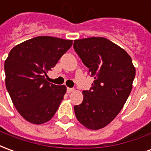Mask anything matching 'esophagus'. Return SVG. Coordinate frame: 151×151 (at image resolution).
I'll return each instance as SVG.
<instances>
[{
  "instance_id": "obj_1",
  "label": "esophagus",
  "mask_w": 151,
  "mask_h": 151,
  "mask_svg": "<svg viewBox=\"0 0 151 151\" xmlns=\"http://www.w3.org/2000/svg\"><path fill=\"white\" fill-rule=\"evenodd\" d=\"M73 91H74V90L73 88H69V87L67 88V92H68V93H71V92H73Z\"/></svg>"
}]
</instances>
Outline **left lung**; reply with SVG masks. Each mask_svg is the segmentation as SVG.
Returning a JSON list of instances; mask_svg holds the SVG:
<instances>
[{
    "mask_svg": "<svg viewBox=\"0 0 151 151\" xmlns=\"http://www.w3.org/2000/svg\"><path fill=\"white\" fill-rule=\"evenodd\" d=\"M73 48L94 77L83 101L74 106L80 123L90 129H99L114 120L123 108L133 87L136 70L129 55L103 37L74 40Z\"/></svg>",
    "mask_w": 151,
    "mask_h": 151,
    "instance_id": "8db88e82",
    "label": "left lung"
}]
</instances>
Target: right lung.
<instances>
[{
  "mask_svg": "<svg viewBox=\"0 0 151 151\" xmlns=\"http://www.w3.org/2000/svg\"><path fill=\"white\" fill-rule=\"evenodd\" d=\"M73 40L38 36L18 44L5 61V86L22 116L41 124L51 120L66 92L65 86L46 80L60 57L71 47Z\"/></svg>",
  "mask_w": 151,
  "mask_h": 151,
  "instance_id": "right-lung-1",
  "label": "right lung"
}]
</instances>
